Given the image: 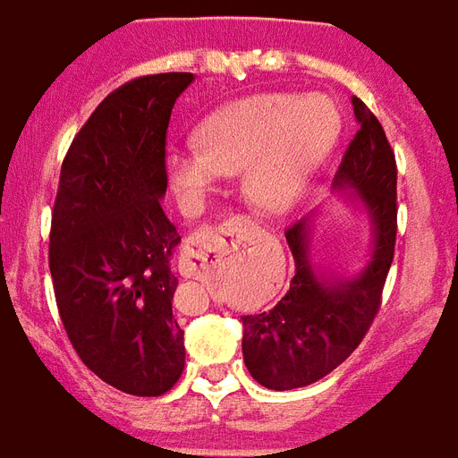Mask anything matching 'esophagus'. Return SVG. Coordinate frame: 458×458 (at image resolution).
<instances>
[{
  "label": "esophagus",
  "mask_w": 458,
  "mask_h": 458,
  "mask_svg": "<svg viewBox=\"0 0 458 458\" xmlns=\"http://www.w3.org/2000/svg\"><path fill=\"white\" fill-rule=\"evenodd\" d=\"M247 230L244 218H230L218 228H202L185 240L181 251V270L188 277H207L214 267L223 263V259L237 247L240 235Z\"/></svg>",
  "instance_id": "1"
}]
</instances>
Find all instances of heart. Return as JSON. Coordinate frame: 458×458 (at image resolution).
Segmentation results:
<instances>
[{"mask_svg":"<svg viewBox=\"0 0 458 458\" xmlns=\"http://www.w3.org/2000/svg\"><path fill=\"white\" fill-rule=\"evenodd\" d=\"M341 129L322 94L244 96L218 107L197 129V145H169L165 169L178 197L195 207L240 171L242 195L256 209L284 214L299 204Z\"/></svg>","mask_w":458,"mask_h":458,"instance_id":"b5f03b06","label":"heart"}]
</instances>
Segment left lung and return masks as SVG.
<instances>
[{"label":"left lung","mask_w":458,"mask_h":458,"mask_svg":"<svg viewBox=\"0 0 458 458\" xmlns=\"http://www.w3.org/2000/svg\"><path fill=\"white\" fill-rule=\"evenodd\" d=\"M358 133L334 176L332 191L369 223V254L358 273H344L315 254V214L287 230L296 273L270 310L242 315V355L249 374L270 390L310 386L344 362L381 306L397 233V169L381 122L352 96Z\"/></svg>","instance_id":"8db88e82"}]
</instances>
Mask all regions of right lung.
<instances>
[{
  "mask_svg": "<svg viewBox=\"0 0 458 458\" xmlns=\"http://www.w3.org/2000/svg\"><path fill=\"white\" fill-rule=\"evenodd\" d=\"M192 72L148 74L107 96L74 136L51 216L48 267L70 344L113 388L162 395L185 367L176 225L162 209L174 103Z\"/></svg>",
  "mask_w": 458,
  "mask_h": 458,
  "instance_id": "add662e5",
  "label": "right lung"
}]
</instances>
